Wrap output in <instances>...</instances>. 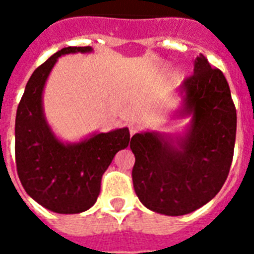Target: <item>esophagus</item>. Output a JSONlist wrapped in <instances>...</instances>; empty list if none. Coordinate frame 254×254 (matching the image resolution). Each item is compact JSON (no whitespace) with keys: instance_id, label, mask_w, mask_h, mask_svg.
I'll list each match as a JSON object with an SVG mask.
<instances>
[{"instance_id":"obj_1","label":"esophagus","mask_w":254,"mask_h":254,"mask_svg":"<svg viewBox=\"0 0 254 254\" xmlns=\"http://www.w3.org/2000/svg\"><path fill=\"white\" fill-rule=\"evenodd\" d=\"M129 132H130V136H133L134 133L137 132V125L132 122V124H129Z\"/></svg>"}]
</instances>
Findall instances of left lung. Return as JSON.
Returning <instances> with one entry per match:
<instances>
[{
  "mask_svg": "<svg viewBox=\"0 0 254 254\" xmlns=\"http://www.w3.org/2000/svg\"><path fill=\"white\" fill-rule=\"evenodd\" d=\"M193 66V76L181 85L178 114L189 118L185 130L177 136L145 130L130 140L138 200L167 216L187 215L211 201L229 176L234 154L237 111L229 83L202 54Z\"/></svg>",
  "mask_w": 254,
  "mask_h": 254,
  "instance_id": "1",
  "label": "left lung"
}]
</instances>
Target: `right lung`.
Wrapping results in <instances>:
<instances>
[{"instance_id":"obj_1","label":"right lung","mask_w":254,"mask_h":254,"mask_svg":"<svg viewBox=\"0 0 254 254\" xmlns=\"http://www.w3.org/2000/svg\"><path fill=\"white\" fill-rule=\"evenodd\" d=\"M92 52L89 46L65 47L36 67L16 113L14 151L20 181L31 198L53 212L80 213L92 207L103 173L132 140L127 127H118L69 143L58 137L47 122L43 91L58 58Z\"/></svg>"}]
</instances>
